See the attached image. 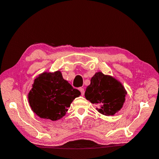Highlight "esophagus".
<instances>
[{"label":"esophagus","instance_id":"obj_1","mask_svg":"<svg viewBox=\"0 0 159 159\" xmlns=\"http://www.w3.org/2000/svg\"><path fill=\"white\" fill-rule=\"evenodd\" d=\"M79 90L80 91V92H81L82 96H84V92H85V91H84V89H83V88H80Z\"/></svg>","mask_w":159,"mask_h":159}]
</instances>
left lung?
I'll return each instance as SVG.
<instances>
[{
	"instance_id": "8db88e82",
	"label": "left lung",
	"mask_w": 159,
	"mask_h": 159,
	"mask_svg": "<svg viewBox=\"0 0 159 159\" xmlns=\"http://www.w3.org/2000/svg\"><path fill=\"white\" fill-rule=\"evenodd\" d=\"M127 91L123 84L112 76L97 72L91 77L87 87L85 98L91 103L98 105L96 110L105 116L117 113L126 101Z\"/></svg>"
}]
</instances>
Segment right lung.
Listing matches in <instances>:
<instances>
[{
	"label": "right lung",
	"mask_w": 159,
	"mask_h": 159,
	"mask_svg": "<svg viewBox=\"0 0 159 159\" xmlns=\"http://www.w3.org/2000/svg\"><path fill=\"white\" fill-rule=\"evenodd\" d=\"M80 94L63 79L60 70L44 72L35 79L28 101L33 112L40 118L57 121L66 115L71 102Z\"/></svg>",
	"instance_id": "right-lung-1"
}]
</instances>
